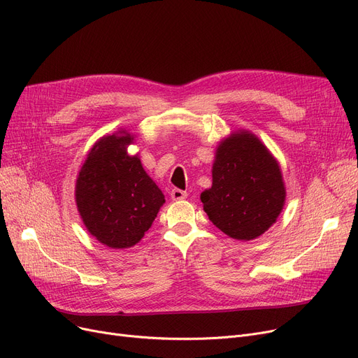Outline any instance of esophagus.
I'll use <instances>...</instances> for the list:
<instances>
[{
	"instance_id": "esophagus-1",
	"label": "esophagus",
	"mask_w": 358,
	"mask_h": 358,
	"mask_svg": "<svg viewBox=\"0 0 358 358\" xmlns=\"http://www.w3.org/2000/svg\"><path fill=\"white\" fill-rule=\"evenodd\" d=\"M171 199H173L174 201L184 200V199H187V193L182 192V190H180V189H174V190L171 192Z\"/></svg>"
}]
</instances>
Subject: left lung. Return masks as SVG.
<instances>
[{
  "mask_svg": "<svg viewBox=\"0 0 358 358\" xmlns=\"http://www.w3.org/2000/svg\"><path fill=\"white\" fill-rule=\"evenodd\" d=\"M203 210L223 234L251 241L275 223L285 208L280 165L254 134L238 130L219 142L212 187L200 194Z\"/></svg>",
  "mask_w": 358,
  "mask_h": 358,
  "instance_id": "1",
  "label": "left lung"
}]
</instances>
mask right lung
Returning a JSON list of instances; mask_svg holds the SVG:
<instances>
[{"instance_id":"1","label":"right lung","mask_w":358,"mask_h":358,"mask_svg":"<svg viewBox=\"0 0 358 358\" xmlns=\"http://www.w3.org/2000/svg\"><path fill=\"white\" fill-rule=\"evenodd\" d=\"M135 135L120 129L92 145L75 182V203L87 231L111 250L131 248L155 220L165 197L136 155Z\"/></svg>"}]
</instances>
